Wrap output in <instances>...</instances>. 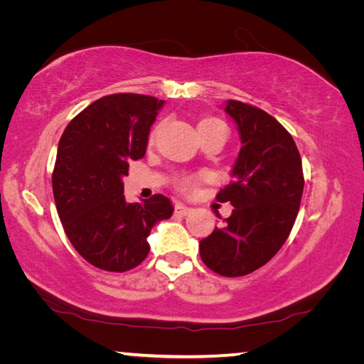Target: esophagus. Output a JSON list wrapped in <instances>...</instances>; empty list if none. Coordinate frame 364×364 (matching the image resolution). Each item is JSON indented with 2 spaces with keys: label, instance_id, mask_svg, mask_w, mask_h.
<instances>
[{
  "label": "esophagus",
  "instance_id": "34e87169",
  "mask_svg": "<svg viewBox=\"0 0 364 364\" xmlns=\"http://www.w3.org/2000/svg\"><path fill=\"white\" fill-rule=\"evenodd\" d=\"M191 210H193V208L188 207V205H184V204H181V202H176V204H175V212H176V213L188 215V213H191Z\"/></svg>",
  "mask_w": 364,
  "mask_h": 364
}]
</instances>
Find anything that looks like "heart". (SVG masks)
Listing matches in <instances>:
<instances>
[{"label":"heart","mask_w":364,"mask_h":364,"mask_svg":"<svg viewBox=\"0 0 364 364\" xmlns=\"http://www.w3.org/2000/svg\"><path fill=\"white\" fill-rule=\"evenodd\" d=\"M217 127H225V123L218 119H215V117H207V119H204L199 123V132L210 130V128H217ZM154 136H156V130L151 133V139H154ZM196 184H197V176H186L178 183V186L188 193V191H193L196 188Z\"/></svg>","instance_id":"obj_1"}]
</instances>
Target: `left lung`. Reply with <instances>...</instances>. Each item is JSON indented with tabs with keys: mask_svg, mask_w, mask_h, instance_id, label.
Listing matches in <instances>:
<instances>
[{
	"mask_svg": "<svg viewBox=\"0 0 364 364\" xmlns=\"http://www.w3.org/2000/svg\"><path fill=\"white\" fill-rule=\"evenodd\" d=\"M225 110L237 123L242 147L217 200L231 202L234 210L223 228L202 239L199 252L215 273L237 278L278 254L297 218L305 181L295 141L274 117L232 100Z\"/></svg>",
	"mask_w": 364,
	"mask_h": 364,
	"instance_id": "1",
	"label": "left lung"
}]
</instances>
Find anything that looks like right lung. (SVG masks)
Segmentation results:
<instances>
[{"mask_svg":"<svg viewBox=\"0 0 364 364\" xmlns=\"http://www.w3.org/2000/svg\"><path fill=\"white\" fill-rule=\"evenodd\" d=\"M164 101L136 93L104 96L73 117L59 139L53 193L73 247L93 267L123 273L149 254L152 226L173 213L168 197L127 204L122 178L143 159Z\"/></svg>","mask_w":364,"mask_h":364,"instance_id":"right-lung-1","label":"right lung"}]
</instances>
